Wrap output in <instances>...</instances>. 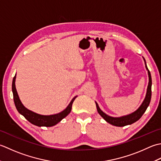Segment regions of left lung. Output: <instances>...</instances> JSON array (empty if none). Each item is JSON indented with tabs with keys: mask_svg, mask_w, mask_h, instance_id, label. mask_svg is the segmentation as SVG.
<instances>
[{
	"mask_svg": "<svg viewBox=\"0 0 161 161\" xmlns=\"http://www.w3.org/2000/svg\"><path fill=\"white\" fill-rule=\"evenodd\" d=\"M143 59H144V61H145L146 69L147 70V72H148L149 83H148V86H147V93L145 95V99H144V101H142V103L140 105V106L137 108L136 111H134V112L132 113L127 114V115H124L122 117H111L110 115H108V114L105 113H103V111L100 109L99 105H98V103L95 101L98 113H99L100 115L108 123L112 124L113 126L121 127V126L130 125V124L135 123L137 120H139L140 119L141 117L142 116V114L145 113L147 108L149 106L151 101V97H152V76H151L150 71H149L148 68H147V66L146 61L145 60V58H143Z\"/></svg>",
	"mask_w": 161,
	"mask_h": 161,
	"instance_id": "obj_1",
	"label": "left lung"
}]
</instances>
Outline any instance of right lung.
I'll use <instances>...</instances> for the list:
<instances>
[{
	"label": "right lung",
	"instance_id": "obj_1",
	"mask_svg": "<svg viewBox=\"0 0 161 161\" xmlns=\"http://www.w3.org/2000/svg\"><path fill=\"white\" fill-rule=\"evenodd\" d=\"M16 75V74H15L14 78H13L12 85L13 97H14V102L18 112L21 114H22L28 122H30L31 124L39 127H50L55 126V124L60 122L62 119H64L65 117H67L68 114L70 113L71 110L72 103H73L74 101L77 97V96L74 97L73 99H72L69 104L68 105L67 107L65 108L64 110H62V112L57 114H50V115H43V114H39L35 112H32V110H28V108H26L24 105H23L20 99H19V97L18 95L17 91H16L15 85Z\"/></svg>",
	"mask_w": 161,
	"mask_h": 161
}]
</instances>
